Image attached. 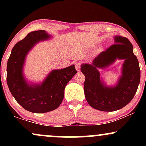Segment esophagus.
I'll return each instance as SVG.
<instances>
[{
    "mask_svg": "<svg viewBox=\"0 0 146 146\" xmlns=\"http://www.w3.org/2000/svg\"><path fill=\"white\" fill-rule=\"evenodd\" d=\"M80 66H81V63L80 62H75V67L78 71H80Z\"/></svg>",
    "mask_w": 146,
    "mask_h": 146,
    "instance_id": "34e87169",
    "label": "esophagus"
}]
</instances>
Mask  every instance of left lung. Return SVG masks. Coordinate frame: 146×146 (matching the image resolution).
Here are the masks:
<instances>
[{
	"label": "left lung",
	"mask_w": 146,
	"mask_h": 146,
	"mask_svg": "<svg viewBox=\"0 0 146 146\" xmlns=\"http://www.w3.org/2000/svg\"><path fill=\"white\" fill-rule=\"evenodd\" d=\"M115 44L100 53L92 64H84L81 67L85 76L84 90L86 101L90 106L101 111H115L125 106L133 99L140 82L139 61L131 42L121 36H115ZM117 58L125 60L123 74L117 86L109 88L100 81L97 68L107 67Z\"/></svg>",
	"instance_id": "8db88e82"
}]
</instances>
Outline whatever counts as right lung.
Listing matches in <instances>:
<instances>
[{
  "label": "right lung",
  "mask_w": 146,
  "mask_h": 146,
  "mask_svg": "<svg viewBox=\"0 0 146 146\" xmlns=\"http://www.w3.org/2000/svg\"><path fill=\"white\" fill-rule=\"evenodd\" d=\"M48 38L44 30L29 33L14 45L7 61V83L10 92L23 108L31 113H44L56 109L64 99L65 86L77 73L72 65L53 70L41 85L27 84L22 73L27 53L38 41Z\"/></svg>",
  "instance_id": "1"
}]
</instances>
